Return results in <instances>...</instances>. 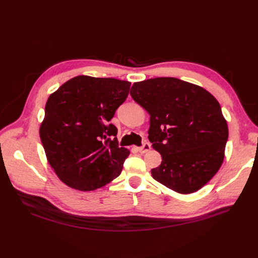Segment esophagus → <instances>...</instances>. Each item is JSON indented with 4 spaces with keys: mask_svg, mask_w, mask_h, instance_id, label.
<instances>
[{
    "mask_svg": "<svg viewBox=\"0 0 258 258\" xmlns=\"http://www.w3.org/2000/svg\"><path fill=\"white\" fill-rule=\"evenodd\" d=\"M150 150H151V144H150V143H144L141 147L138 148L139 153H141V154H145V153H147Z\"/></svg>",
    "mask_w": 258,
    "mask_h": 258,
    "instance_id": "1",
    "label": "esophagus"
}]
</instances>
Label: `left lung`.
<instances>
[{"label": "left lung", "mask_w": 258, "mask_h": 258, "mask_svg": "<svg viewBox=\"0 0 258 258\" xmlns=\"http://www.w3.org/2000/svg\"><path fill=\"white\" fill-rule=\"evenodd\" d=\"M130 95L151 115L148 140L162 158L152 169L154 179L178 194L199 190L225 157L228 126L218 101L174 77L135 83Z\"/></svg>", "instance_id": "left-lung-1"}]
</instances>
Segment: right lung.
<instances>
[{"label":"right lung","mask_w":258,"mask_h":258,"mask_svg":"<svg viewBox=\"0 0 258 258\" xmlns=\"http://www.w3.org/2000/svg\"><path fill=\"white\" fill-rule=\"evenodd\" d=\"M130 82L79 75L52 92L45 105L40 138L46 158L61 182L90 191L118 176L130 151L118 147L110 121Z\"/></svg>","instance_id":"obj_1"}]
</instances>
